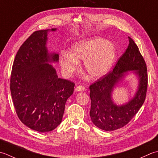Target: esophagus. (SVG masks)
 Instances as JSON below:
<instances>
[{"label": "esophagus", "instance_id": "obj_1", "mask_svg": "<svg viewBox=\"0 0 158 158\" xmlns=\"http://www.w3.org/2000/svg\"><path fill=\"white\" fill-rule=\"evenodd\" d=\"M85 90H86V89H85V86H81V85L76 86V89H75V91H76V92H79V91H85Z\"/></svg>", "mask_w": 158, "mask_h": 158}]
</instances>
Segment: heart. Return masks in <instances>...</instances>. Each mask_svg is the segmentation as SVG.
I'll use <instances>...</instances> for the list:
<instances>
[{
	"label": "heart",
	"mask_w": 158,
	"mask_h": 158,
	"mask_svg": "<svg viewBox=\"0 0 158 158\" xmlns=\"http://www.w3.org/2000/svg\"><path fill=\"white\" fill-rule=\"evenodd\" d=\"M117 49L105 39L92 37L78 41L71 47L70 53L63 52L59 58V65L66 75H71L79 68L84 60V69L93 79L104 76L114 62Z\"/></svg>",
	"instance_id": "obj_1"
}]
</instances>
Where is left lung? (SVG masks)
<instances>
[{"label":"left lung","mask_w":158,"mask_h":158,"mask_svg":"<svg viewBox=\"0 0 158 158\" xmlns=\"http://www.w3.org/2000/svg\"><path fill=\"white\" fill-rule=\"evenodd\" d=\"M129 42L126 51L112 72L89 87L91 99L90 117L95 126L105 131H113L127 125L145 100L148 81L145 61L136 44L130 37ZM130 73H134L137 78V91L125 104L117 105L112 98V92Z\"/></svg>","instance_id":"left-lung-1"}]
</instances>
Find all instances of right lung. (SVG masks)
<instances>
[{"mask_svg":"<svg viewBox=\"0 0 158 158\" xmlns=\"http://www.w3.org/2000/svg\"><path fill=\"white\" fill-rule=\"evenodd\" d=\"M56 31L34 32L20 46L12 67L10 90L16 113L26 126L40 132L60 125L75 85L59 78L52 65L59 56L48 51V35Z\"/></svg>","mask_w":158,"mask_h":158,"instance_id":"add662e5","label":"right lung"}]
</instances>
